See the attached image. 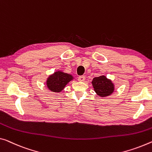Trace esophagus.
I'll return each mask as SVG.
<instances>
[{"instance_id": "34e87169", "label": "esophagus", "mask_w": 152, "mask_h": 152, "mask_svg": "<svg viewBox=\"0 0 152 152\" xmlns=\"http://www.w3.org/2000/svg\"><path fill=\"white\" fill-rule=\"evenodd\" d=\"M85 79H86V77L84 75L79 76L78 77V81H83Z\"/></svg>"}]
</instances>
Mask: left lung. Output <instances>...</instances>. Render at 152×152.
I'll use <instances>...</instances> for the list:
<instances>
[{
  "instance_id": "obj_1",
  "label": "left lung",
  "mask_w": 152,
  "mask_h": 152,
  "mask_svg": "<svg viewBox=\"0 0 152 152\" xmlns=\"http://www.w3.org/2000/svg\"><path fill=\"white\" fill-rule=\"evenodd\" d=\"M92 84L94 92L100 97H105L111 95L115 90V85L111 79L106 76L100 75L92 79Z\"/></svg>"
}]
</instances>
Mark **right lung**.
<instances>
[{
  "label": "right lung",
  "instance_id": "add662e5",
  "mask_svg": "<svg viewBox=\"0 0 152 152\" xmlns=\"http://www.w3.org/2000/svg\"><path fill=\"white\" fill-rule=\"evenodd\" d=\"M73 79V76L71 74L57 71L48 77L46 80V86L51 92L59 93Z\"/></svg>",
  "mask_w": 152,
  "mask_h": 152
}]
</instances>
